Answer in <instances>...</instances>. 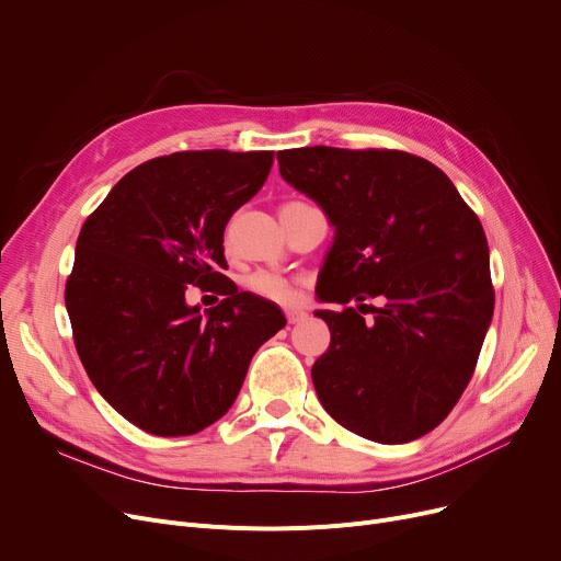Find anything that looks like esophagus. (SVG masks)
Returning a JSON list of instances; mask_svg holds the SVG:
<instances>
[{
  "label": "esophagus",
  "mask_w": 561,
  "mask_h": 561,
  "mask_svg": "<svg viewBox=\"0 0 561 561\" xmlns=\"http://www.w3.org/2000/svg\"><path fill=\"white\" fill-rule=\"evenodd\" d=\"M286 320H288V325H298V322L307 320V313L305 311H286Z\"/></svg>",
  "instance_id": "obj_1"
}]
</instances>
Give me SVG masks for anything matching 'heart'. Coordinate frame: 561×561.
I'll use <instances>...</instances> for the list:
<instances>
[{
    "label": "heart",
    "instance_id": "1",
    "mask_svg": "<svg viewBox=\"0 0 561 561\" xmlns=\"http://www.w3.org/2000/svg\"><path fill=\"white\" fill-rule=\"evenodd\" d=\"M296 204H305V202H286L284 206H296ZM229 231H231V225L227 227L225 231V239H229ZM245 286L250 293H254L256 298L261 300H268V302H275V305H293L298 300V290H296V284H293L290 279L277 275V273H271V271H256L252 273L248 279H245Z\"/></svg>",
    "mask_w": 561,
    "mask_h": 561
}]
</instances>
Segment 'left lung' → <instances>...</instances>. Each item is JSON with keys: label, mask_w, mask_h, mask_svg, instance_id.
<instances>
[{"label": "left lung", "mask_w": 561, "mask_h": 561, "mask_svg": "<svg viewBox=\"0 0 561 561\" xmlns=\"http://www.w3.org/2000/svg\"><path fill=\"white\" fill-rule=\"evenodd\" d=\"M284 180L336 229L316 311L332 343L313 368L328 414L377 444H407L444 421L478 366L493 316L489 245L444 170L400 150L296 147ZM380 298L366 321L346 305Z\"/></svg>", "instance_id": "obj_1"}]
</instances>
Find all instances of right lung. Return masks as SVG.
Segmentation results:
<instances>
[{
  "label": "right lung",
  "mask_w": 561,
  "mask_h": 561,
  "mask_svg": "<svg viewBox=\"0 0 561 561\" xmlns=\"http://www.w3.org/2000/svg\"><path fill=\"white\" fill-rule=\"evenodd\" d=\"M275 152L197 150L140 163L85 218L66 282L79 359L102 398L136 427L188 436L227 414L254 352L286 318L222 275V233ZM214 283L218 308L185 305Z\"/></svg>",
  "instance_id": "add662e5"
}]
</instances>
